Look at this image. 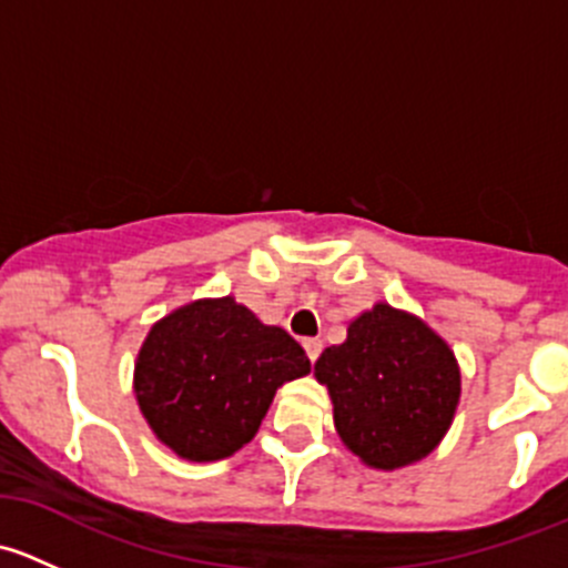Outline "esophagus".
<instances>
[{
	"label": "esophagus",
	"instance_id": "1",
	"mask_svg": "<svg viewBox=\"0 0 568 568\" xmlns=\"http://www.w3.org/2000/svg\"><path fill=\"white\" fill-rule=\"evenodd\" d=\"M302 346H305V352H307V357H311V363H316L321 348H324V343H321L318 337H305V341H302Z\"/></svg>",
	"mask_w": 568,
	"mask_h": 568
}]
</instances>
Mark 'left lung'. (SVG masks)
Returning <instances> with one entry per match:
<instances>
[{
    "label": "left lung",
    "instance_id": "obj_1",
    "mask_svg": "<svg viewBox=\"0 0 568 568\" xmlns=\"http://www.w3.org/2000/svg\"><path fill=\"white\" fill-rule=\"evenodd\" d=\"M343 445L368 467L398 469L432 454L454 423L462 374L448 343L417 316L379 302L321 352Z\"/></svg>",
    "mask_w": 568,
    "mask_h": 568
}]
</instances>
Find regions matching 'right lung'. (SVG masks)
<instances>
[{"mask_svg": "<svg viewBox=\"0 0 568 568\" xmlns=\"http://www.w3.org/2000/svg\"><path fill=\"white\" fill-rule=\"evenodd\" d=\"M311 374L305 348L233 296L197 300L151 326L134 393L159 443L189 462H220L261 428L274 393Z\"/></svg>", "mask_w": 568, "mask_h": 568, "instance_id": "1", "label": "right lung"}]
</instances>
